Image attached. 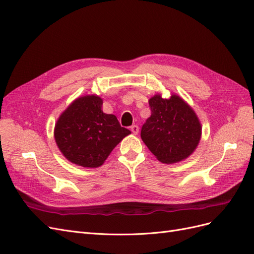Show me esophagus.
I'll return each instance as SVG.
<instances>
[{"instance_id": "1", "label": "esophagus", "mask_w": 254, "mask_h": 254, "mask_svg": "<svg viewBox=\"0 0 254 254\" xmlns=\"http://www.w3.org/2000/svg\"><path fill=\"white\" fill-rule=\"evenodd\" d=\"M130 130H131L133 134H137V133H139V126L132 125L131 127H130Z\"/></svg>"}]
</instances>
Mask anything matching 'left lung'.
Returning <instances> with one entry per match:
<instances>
[{
	"label": "left lung",
	"mask_w": 254,
	"mask_h": 254,
	"mask_svg": "<svg viewBox=\"0 0 254 254\" xmlns=\"http://www.w3.org/2000/svg\"><path fill=\"white\" fill-rule=\"evenodd\" d=\"M151 115L141 129V137L162 163L188 158L200 140L201 126L193 109L177 95L149 99Z\"/></svg>",
	"instance_id": "left-lung-1"
}]
</instances>
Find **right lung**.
<instances>
[{
    "label": "right lung",
    "instance_id": "add662e5",
    "mask_svg": "<svg viewBox=\"0 0 254 254\" xmlns=\"http://www.w3.org/2000/svg\"><path fill=\"white\" fill-rule=\"evenodd\" d=\"M101 97L77 98L60 115L55 140L60 151L72 163L83 167L101 166L130 130L117 117L106 114Z\"/></svg>",
    "mask_w": 254,
    "mask_h": 254
}]
</instances>
